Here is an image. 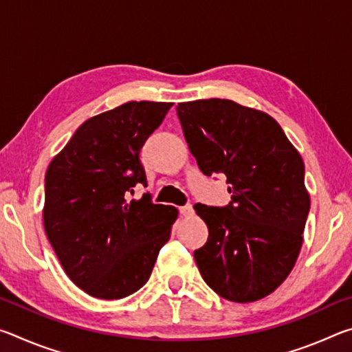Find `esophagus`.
<instances>
[{
    "instance_id": "esophagus-1",
    "label": "esophagus",
    "mask_w": 352,
    "mask_h": 352,
    "mask_svg": "<svg viewBox=\"0 0 352 352\" xmlns=\"http://www.w3.org/2000/svg\"><path fill=\"white\" fill-rule=\"evenodd\" d=\"M180 212H182V216H184V217H190L194 214V208L190 206V205H186V206H182L180 208Z\"/></svg>"
}]
</instances>
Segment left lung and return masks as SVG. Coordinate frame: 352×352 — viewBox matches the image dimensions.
<instances>
[{"label":"left lung","mask_w":352,"mask_h":352,"mask_svg":"<svg viewBox=\"0 0 352 352\" xmlns=\"http://www.w3.org/2000/svg\"><path fill=\"white\" fill-rule=\"evenodd\" d=\"M177 115L205 175L225 174L231 201L194 206L210 231L194 259L205 283L225 300L270 295L294 269L311 197L305 163L270 115L230 99L180 102Z\"/></svg>","instance_id":"8db88e82"}]
</instances>
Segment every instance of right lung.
Wrapping results in <instances>:
<instances>
[{"instance_id": "add662e5", "label": "right lung", "mask_w": 352, "mask_h": 352, "mask_svg": "<svg viewBox=\"0 0 352 352\" xmlns=\"http://www.w3.org/2000/svg\"><path fill=\"white\" fill-rule=\"evenodd\" d=\"M172 102L122 104L87 119L47 166L43 223L47 241L77 287L99 300H121L151 278L178 217L151 195L140 151Z\"/></svg>"}]
</instances>
